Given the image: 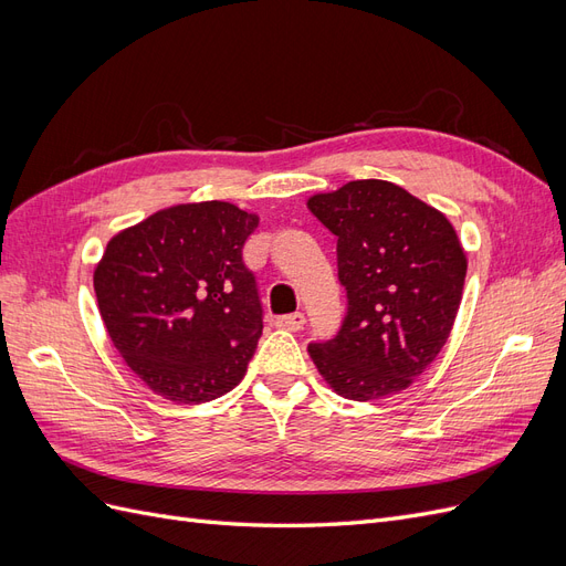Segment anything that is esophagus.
<instances>
[{"label":"esophagus","mask_w":566,"mask_h":566,"mask_svg":"<svg viewBox=\"0 0 566 566\" xmlns=\"http://www.w3.org/2000/svg\"><path fill=\"white\" fill-rule=\"evenodd\" d=\"M276 325L283 331H290V333H297L304 328V314H287V316H279L276 318Z\"/></svg>","instance_id":"34e87169"}]
</instances>
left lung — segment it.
<instances>
[{
  "instance_id": "1",
  "label": "left lung",
  "mask_w": 566,
  "mask_h": 566,
  "mask_svg": "<svg viewBox=\"0 0 566 566\" xmlns=\"http://www.w3.org/2000/svg\"><path fill=\"white\" fill-rule=\"evenodd\" d=\"M306 208L337 235L349 300L335 339L310 347L321 378L352 401L408 389L447 345L462 300L468 254L453 224L382 179L316 193Z\"/></svg>"
}]
</instances>
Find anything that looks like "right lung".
I'll list each match as a JSON object with an SVG mask.
<instances>
[{
    "label": "right lung",
    "mask_w": 566,
    "mask_h": 566,
    "mask_svg": "<svg viewBox=\"0 0 566 566\" xmlns=\"http://www.w3.org/2000/svg\"><path fill=\"white\" fill-rule=\"evenodd\" d=\"M260 217L224 200L181 202L115 233L94 269L108 337L153 394L219 399L243 380L262 310L243 245Z\"/></svg>",
    "instance_id": "obj_1"
}]
</instances>
